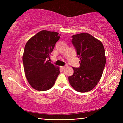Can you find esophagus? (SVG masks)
Wrapping results in <instances>:
<instances>
[{
    "label": "esophagus",
    "mask_w": 123,
    "mask_h": 123,
    "mask_svg": "<svg viewBox=\"0 0 123 123\" xmlns=\"http://www.w3.org/2000/svg\"><path fill=\"white\" fill-rule=\"evenodd\" d=\"M66 67V66H61V68H62V69H64V68H65Z\"/></svg>",
    "instance_id": "esophagus-1"
}]
</instances>
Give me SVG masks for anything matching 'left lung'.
<instances>
[{
	"label": "left lung",
	"mask_w": 123,
	"mask_h": 123,
	"mask_svg": "<svg viewBox=\"0 0 123 123\" xmlns=\"http://www.w3.org/2000/svg\"><path fill=\"white\" fill-rule=\"evenodd\" d=\"M72 42L80 58V67H73L74 74L68 77L70 85L79 92H87L100 80L106 58L100 41L88 33L72 36Z\"/></svg>",
	"instance_id": "obj_1"
}]
</instances>
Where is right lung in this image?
Listing matches in <instances>:
<instances>
[{
  "instance_id": "1",
  "label": "right lung",
  "mask_w": 123,
  "mask_h": 123,
  "mask_svg": "<svg viewBox=\"0 0 123 123\" xmlns=\"http://www.w3.org/2000/svg\"><path fill=\"white\" fill-rule=\"evenodd\" d=\"M60 38L57 32L42 30L26 43L23 55L25 74L30 86L37 91L52 88L60 74L59 67L48 60Z\"/></svg>"
}]
</instances>
